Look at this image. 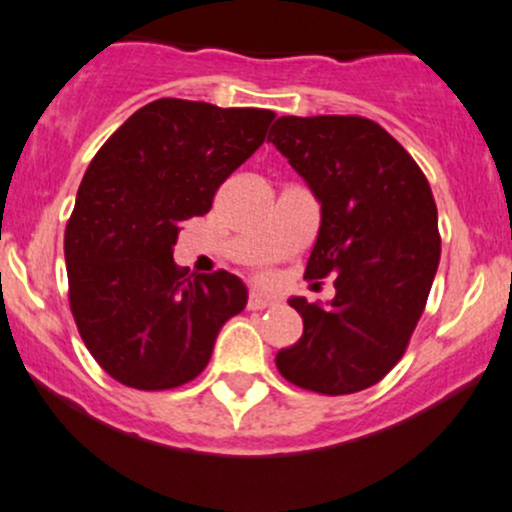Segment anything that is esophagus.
I'll list each match as a JSON object with an SVG mask.
<instances>
[{
    "label": "esophagus",
    "mask_w": 512,
    "mask_h": 512,
    "mask_svg": "<svg viewBox=\"0 0 512 512\" xmlns=\"http://www.w3.org/2000/svg\"><path fill=\"white\" fill-rule=\"evenodd\" d=\"M277 304V299L270 297V294H262V292H252L247 297V309H267V306Z\"/></svg>",
    "instance_id": "34e87169"
}]
</instances>
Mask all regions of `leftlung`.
<instances>
[{"label":"left lung","mask_w":512,"mask_h":512,"mask_svg":"<svg viewBox=\"0 0 512 512\" xmlns=\"http://www.w3.org/2000/svg\"><path fill=\"white\" fill-rule=\"evenodd\" d=\"M267 142L321 203L304 277L336 287L328 306L289 299L304 333L277 353V370L319 395L360 392L395 368L427 306L441 252L432 188L368 117H279Z\"/></svg>","instance_id":"8db88e82"}]
</instances>
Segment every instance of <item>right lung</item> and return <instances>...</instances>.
I'll return each instance as SVG.
<instances>
[{
	"label": "right lung",
	"instance_id": "1",
	"mask_svg": "<svg viewBox=\"0 0 512 512\" xmlns=\"http://www.w3.org/2000/svg\"><path fill=\"white\" fill-rule=\"evenodd\" d=\"M272 110L161 98L90 161L63 252L75 326L110 378L171 390L203 373L218 331L247 304L235 274L174 262L181 223L265 142Z\"/></svg>",
	"mask_w": 512,
	"mask_h": 512
}]
</instances>
